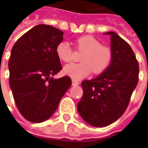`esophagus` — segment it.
Instances as JSON below:
<instances>
[{"mask_svg": "<svg viewBox=\"0 0 148 148\" xmlns=\"http://www.w3.org/2000/svg\"><path fill=\"white\" fill-rule=\"evenodd\" d=\"M80 84L79 82H77V81H75V80H72V86H78Z\"/></svg>", "mask_w": 148, "mask_h": 148, "instance_id": "obj_1", "label": "esophagus"}]
</instances>
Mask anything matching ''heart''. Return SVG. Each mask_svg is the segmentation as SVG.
<instances>
[{
    "label": "heart",
    "mask_w": 148,
    "mask_h": 148,
    "mask_svg": "<svg viewBox=\"0 0 148 148\" xmlns=\"http://www.w3.org/2000/svg\"><path fill=\"white\" fill-rule=\"evenodd\" d=\"M76 49L84 52L81 63H71L65 66L63 71L74 80H81L87 77L92 71L101 74L110 66L113 53L110 48L102 45L101 42L91 35H83L75 40ZM56 54L61 61L69 62L73 59V49L70 44L62 41L56 47Z\"/></svg>",
    "instance_id": "b5f03b06"
}]
</instances>
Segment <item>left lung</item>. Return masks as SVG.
<instances>
[{
  "mask_svg": "<svg viewBox=\"0 0 148 148\" xmlns=\"http://www.w3.org/2000/svg\"><path fill=\"white\" fill-rule=\"evenodd\" d=\"M111 35L113 59L99 77L82 82L83 95L77 110L86 122L105 127L122 116L138 82L139 66L130 45L114 32Z\"/></svg>",
  "mask_w": 148,
  "mask_h": 148,
  "instance_id": "8db88e82",
  "label": "left lung"
}]
</instances>
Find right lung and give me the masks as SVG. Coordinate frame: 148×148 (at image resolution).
I'll return each mask as SVG.
<instances>
[{
    "label": "right lung",
    "mask_w": 148,
    "mask_h": 148,
    "mask_svg": "<svg viewBox=\"0 0 148 148\" xmlns=\"http://www.w3.org/2000/svg\"><path fill=\"white\" fill-rule=\"evenodd\" d=\"M63 32L38 25L23 34L11 49L9 83L18 110L28 121L47 120L71 86L68 76L53 79L62 67L56 54Z\"/></svg>",
    "instance_id": "obj_1"
}]
</instances>
